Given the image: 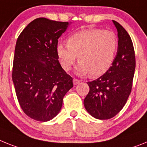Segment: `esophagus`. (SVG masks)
<instances>
[{
	"instance_id": "1",
	"label": "esophagus",
	"mask_w": 147,
	"mask_h": 147,
	"mask_svg": "<svg viewBox=\"0 0 147 147\" xmlns=\"http://www.w3.org/2000/svg\"><path fill=\"white\" fill-rule=\"evenodd\" d=\"M80 80H77V79H74L73 80V83H74V85H77V84L80 83Z\"/></svg>"
}]
</instances>
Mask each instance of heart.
I'll list each match as a JSON object with an SVG mask.
<instances>
[{"label":"heart","mask_w":147,"mask_h":147,"mask_svg":"<svg viewBox=\"0 0 147 147\" xmlns=\"http://www.w3.org/2000/svg\"><path fill=\"white\" fill-rule=\"evenodd\" d=\"M118 41L115 33L101 29L83 30L71 35L67 44L59 42L56 54L61 67L69 71L77 59L75 74L100 76L109 70L115 60Z\"/></svg>","instance_id":"heart-1"}]
</instances>
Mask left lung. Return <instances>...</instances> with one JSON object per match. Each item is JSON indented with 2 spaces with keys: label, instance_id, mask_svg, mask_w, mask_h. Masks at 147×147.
Wrapping results in <instances>:
<instances>
[{
  "label": "left lung",
  "instance_id": "left-lung-1",
  "mask_svg": "<svg viewBox=\"0 0 147 147\" xmlns=\"http://www.w3.org/2000/svg\"><path fill=\"white\" fill-rule=\"evenodd\" d=\"M112 22L118 37L116 56L103 75L88 82L90 91L84 100L86 111L99 120L112 118L123 108L131 93L135 74V51L131 38L120 24Z\"/></svg>",
  "mask_w": 147,
  "mask_h": 147
}]
</instances>
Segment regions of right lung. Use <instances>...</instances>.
<instances>
[{
    "instance_id": "1",
    "label": "right lung",
    "mask_w": 147,
    "mask_h": 147,
    "mask_svg": "<svg viewBox=\"0 0 147 147\" xmlns=\"http://www.w3.org/2000/svg\"><path fill=\"white\" fill-rule=\"evenodd\" d=\"M70 24L38 18L16 41L12 68L16 96L24 112L38 121L54 118L73 87L72 77L61 67L56 54L59 38Z\"/></svg>"
}]
</instances>
